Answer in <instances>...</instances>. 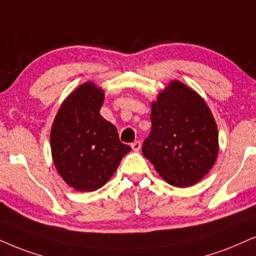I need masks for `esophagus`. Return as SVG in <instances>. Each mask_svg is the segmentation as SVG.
Wrapping results in <instances>:
<instances>
[{"instance_id": "34e87169", "label": "esophagus", "mask_w": 256, "mask_h": 256, "mask_svg": "<svg viewBox=\"0 0 256 256\" xmlns=\"http://www.w3.org/2000/svg\"><path fill=\"white\" fill-rule=\"evenodd\" d=\"M132 148H133V150H135V152H138V150H141V142H140V141H135V142L132 144Z\"/></svg>"}]
</instances>
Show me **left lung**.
<instances>
[{"label": "left lung", "instance_id": "left-lung-1", "mask_svg": "<svg viewBox=\"0 0 256 256\" xmlns=\"http://www.w3.org/2000/svg\"><path fill=\"white\" fill-rule=\"evenodd\" d=\"M150 121L142 153L158 173L176 188L200 182L218 153V132L206 103L174 80L152 104Z\"/></svg>", "mask_w": 256, "mask_h": 256}]
</instances>
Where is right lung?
Segmentation results:
<instances>
[{"label":"right lung","mask_w":256,"mask_h":256,"mask_svg":"<svg viewBox=\"0 0 256 256\" xmlns=\"http://www.w3.org/2000/svg\"><path fill=\"white\" fill-rule=\"evenodd\" d=\"M103 100V91L94 83L80 85L62 103L52 126L56 171L82 192L102 188L132 150L120 141L115 126L100 116Z\"/></svg>","instance_id":"1"}]
</instances>
